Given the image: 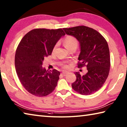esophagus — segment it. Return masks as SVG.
I'll list each match as a JSON object with an SVG mask.
<instances>
[{"label":"esophagus","instance_id":"34e87169","mask_svg":"<svg viewBox=\"0 0 127 127\" xmlns=\"http://www.w3.org/2000/svg\"><path fill=\"white\" fill-rule=\"evenodd\" d=\"M66 74H68V72H62V73H61V74L62 75V76H65Z\"/></svg>","mask_w":127,"mask_h":127}]
</instances>
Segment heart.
Masks as SVG:
<instances>
[{
  "mask_svg": "<svg viewBox=\"0 0 127 127\" xmlns=\"http://www.w3.org/2000/svg\"><path fill=\"white\" fill-rule=\"evenodd\" d=\"M64 44L65 46L69 50L70 48H73V47H75V48H77V46H78V41H77V38L76 37H74V36H66L65 38H64ZM58 45V44L57 43V44H56L53 47L52 50L53 53L55 52ZM63 67L64 68H68L69 67V66L67 64H64L63 65Z\"/></svg>",
  "mask_w": 127,
  "mask_h": 127,
  "instance_id": "1",
  "label": "heart"
}]
</instances>
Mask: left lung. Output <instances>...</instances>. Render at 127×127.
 <instances>
[{"label": "left lung", "instance_id": "8db88e82", "mask_svg": "<svg viewBox=\"0 0 127 127\" xmlns=\"http://www.w3.org/2000/svg\"><path fill=\"white\" fill-rule=\"evenodd\" d=\"M63 30L79 41L81 53L78 67L86 66L87 69L83 76L75 73L77 78L72 85L73 89L83 95L94 94L104 84L110 71V52L106 40L96 30L85 26Z\"/></svg>", "mask_w": 127, "mask_h": 127}]
</instances>
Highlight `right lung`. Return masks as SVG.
Returning <instances> with one entry per match:
<instances>
[{
	"label": "right lung",
	"instance_id": "1",
	"mask_svg": "<svg viewBox=\"0 0 127 127\" xmlns=\"http://www.w3.org/2000/svg\"><path fill=\"white\" fill-rule=\"evenodd\" d=\"M65 34L62 29H33L26 34L15 54V67L21 84L38 97L46 96L55 90L60 72L42 67L44 57L50 55L53 47Z\"/></svg>",
	"mask_w": 127,
	"mask_h": 127
}]
</instances>
